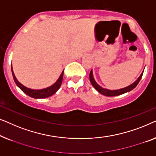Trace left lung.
<instances>
[{"label": "left lung", "instance_id": "left-lung-1", "mask_svg": "<svg viewBox=\"0 0 156 156\" xmlns=\"http://www.w3.org/2000/svg\"><path fill=\"white\" fill-rule=\"evenodd\" d=\"M144 71L142 72V73L141 74V76H139L136 80L135 81L134 83H132V84L129 85L126 87H124V88L122 89H119V90H108V89H105L103 88L101 86H100L99 85L96 83V81L95 80V79L93 78V71L91 70L90 73V80L91 84L93 85V86L95 87L96 90H98L100 93L102 94V95H104L105 96H109V97H113V96H117V95H122V94L126 93L127 92H129L131 90H132L133 89H134L136 85H138V83H139V81L141 80V79L142 78V76H143Z\"/></svg>", "mask_w": 156, "mask_h": 156}]
</instances>
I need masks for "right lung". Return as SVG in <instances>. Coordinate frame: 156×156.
Listing matches in <instances>:
<instances>
[{"label": "right lung", "instance_id": "add662e5", "mask_svg": "<svg viewBox=\"0 0 156 156\" xmlns=\"http://www.w3.org/2000/svg\"><path fill=\"white\" fill-rule=\"evenodd\" d=\"M11 71L12 73V77L14 79L15 83H16V85L18 86L21 89V90H23L24 93H25L26 95H27L30 97L32 98H36V99H38V98H49L50 96L53 95L54 93H56V91L60 88L61 83H62L63 80V71L61 74L59 76L58 80H56V82L54 83V85H52L51 86L48 87L47 88L44 89H41V90H33L28 88V87L24 86L23 84H21L19 82L18 80H17L16 77H15L14 73H13L12 71V67L11 64Z\"/></svg>", "mask_w": 156, "mask_h": 156}]
</instances>
